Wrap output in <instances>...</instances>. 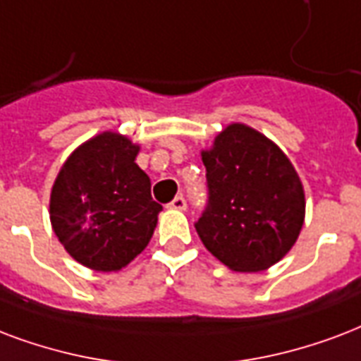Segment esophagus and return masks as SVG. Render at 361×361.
<instances>
[{
    "instance_id": "34e87169",
    "label": "esophagus",
    "mask_w": 361,
    "mask_h": 361,
    "mask_svg": "<svg viewBox=\"0 0 361 361\" xmlns=\"http://www.w3.org/2000/svg\"><path fill=\"white\" fill-rule=\"evenodd\" d=\"M170 208H172V210H185L187 208V202H185V199H183V197H176L174 200H172V202H170Z\"/></svg>"
}]
</instances>
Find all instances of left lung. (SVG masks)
<instances>
[{"mask_svg":"<svg viewBox=\"0 0 361 361\" xmlns=\"http://www.w3.org/2000/svg\"><path fill=\"white\" fill-rule=\"evenodd\" d=\"M208 208L195 224L214 257L235 272L279 263L305 224V189L286 153L244 123H231L200 151Z\"/></svg>","mask_w":361,"mask_h":361,"instance_id":"8db88e82","label":"left lung"}]
</instances>
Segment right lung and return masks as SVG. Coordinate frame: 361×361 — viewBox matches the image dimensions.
Listing matches in <instances>:
<instances>
[{
    "mask_svg": "<svg viewBox=\"0 0 361 361\" xmlns=\"http://www.w3.org/2000/svg\"><path fill=\"white\" fill-rule=\"evenodd\" d=\"M140 145L119 132L82 142L51 189V225L68 254L92 271H121L149 244L161 204L137 166Z\"/></svg>",
    "mask_w": 361,
    "mask_h": 361,
    "instance_id": "1",
    "label": "right lung"
}]
</instances>
